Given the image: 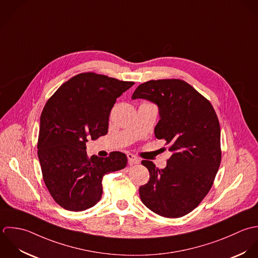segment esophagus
Returning <instances> with one entry per match:
<instances>
[{
    "instance_id": "1",
    "label": "esophagus",
    "mask_w": 258,
    "mask_h": 258,
    "mask_svg": "<svg viewBox=\"0 0 258 258\" xmlns=\"http://www.w3.org/2000/svg\"><path fill=\"white\" fill-rule=\"evenodd\" d=\"M127 157H128V164H129L130 166L139 164V162H140V159H139L138 157H136L135 155L131 154V153H129V154L127 155Z\"/></svg>"
}]
</instances>
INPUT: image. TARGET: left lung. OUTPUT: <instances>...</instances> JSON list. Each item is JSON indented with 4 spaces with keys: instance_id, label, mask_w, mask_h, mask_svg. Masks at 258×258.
I'll use <instances>...</instances> for the list:
<instances>
[{
    "instance_id": "left-lung-1",
    "label": "left lung",
    "mask_w": 258,
    "mask_h": 258,
    "mask_svg": "<svg viewBox=\"0 0 258 258\" xmlns=\"http://www.w3.org/2000/svg\"><path fill=\"white\" fill-rule=\"evenodd\" d=\"M132 99L158 106L154 134L169 144L171 157L163 169L143 160L150 174L140 186L143 204L163 217L191 212L209 192L221 161L220 126L211 103L178 79L151 80L137 87Z\"/></svg>"
}]
</instances>
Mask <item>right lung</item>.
I'll return each instance as SVG.
<instances>
[{
	"instance_id": "1",
	"label": "right lung",
	"mask_w": 258,
	"mask_h": 258,
	"mask_svg": "<svg viewBox=\"0 0 258 258\" xmlns=\"http://www.w3.org/2000/svg\"><path fill=\"white\" fill-rule=\"evenodd\" d=\"M134 85L95 73L79 74L47 101L40 118L38 157L45 184L54 200L70 211H83L102 197L105 174L123 169L127 157L87 156L88 139L108 132L116 99Z\"/></svg>"
}]
</instances>
